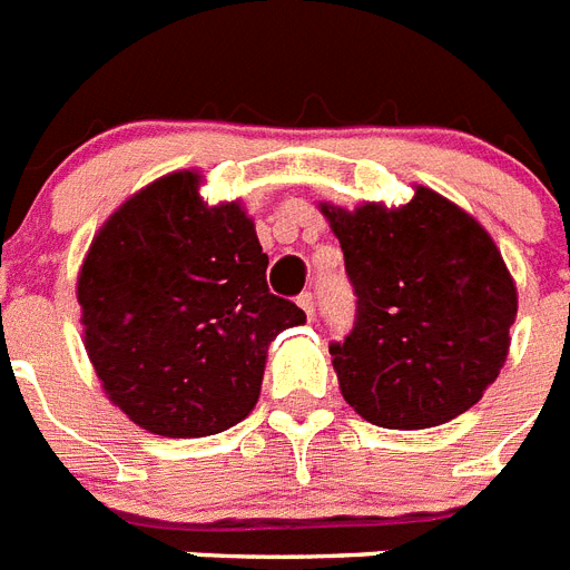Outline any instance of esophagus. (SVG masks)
<instances>
[{"label":"esophagus","mask_w":570,"mask_h":570,"mask_svg":"<svg viewBox=\"0 0 570 570\" xmlns=\"http://www.w3.org/2000/svg\"><path fill=\"white\" fill-rule=\"evenodd\" d=\"M297 306L306 312V317L312 321V314H314V303H312V294H299L297 297Z\"/></svg>","instance_id":"obj_1"}]
</instances>
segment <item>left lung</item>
<instances>
[{
    "instance_id": "8db88e82",
    "label": "left lung",
    "mask_w": 570,
    "mask_h": 570,
    "mask_svg": "<svg viewBox=\"0 0 570 570\" xmlns=\"http://www.w3.org/2000/svg\"><path fill=\"white\" fill-rule=\"evenodd\" d=\"M358 297L332 344L338 389L364 421L430 430L480 403L509 356L518 288L482 223L414 185L406 206L321 203Z\"/></svg>"
}]
</instances>
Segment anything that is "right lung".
Here are the masks:
<instances>
[{"mask_svg":"<svg viewBox=\"0 0 570 570\" xmlns=\"http://www.w3.org/2000/svg\"><path fill=\"white\" fill-rule=\"evenodd\" d=\"M199 188V170H176L131 194L99 226L76 282L105 397L164 439L244 421L271 341L306 323L267 291V256L240 199L212 206Z\"/></svg>","mask_w":570,"mask_h":570,"instance_id":"obj_1","label":"right lung"}]
</instances>
